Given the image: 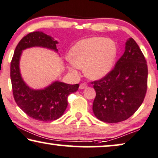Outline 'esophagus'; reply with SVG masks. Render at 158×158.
Here are the masks:
<instances>
[{"mask_svg":"<svg viewBox=\"0 0 158 158\" xmlns=\"http://www.w3.org/2000/svg\"><path fill=\"white\" fill-rule=\"evenodd\" d=\"M87 87V84L85 83H81L80 84V85H79V89H85V88Z\"/></svg>","mask_w":158,"mask_h":158,"instance_id":"obj_1","label":"esophagus"}]
</instances>
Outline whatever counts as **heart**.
Here are the masks:
<instances>
[{
  "label": "heart",
  "mask_w": 158,
  "mask_h": 158,
  "mask_svg": "<svg viewBox=\"0 0 158 158\" xmlns=\"http://www.w3.org/2000/svg\"><path fill=\"white\" fill-rule=\"evenodd\" d=\"M117 55L115 43L104 37H93L77 42L69 52V70L83 68L91 79H100L110 72Z\"/></svg>",
  "instance_id": "obj_1"
}]
</instances>
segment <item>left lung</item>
I'll return each mask as SVG.
<instances>
[{"mask_svg": "<svg viewBox=\"0 0 158 158\" xmlns=\"http://www.w3.org/2000/svg\"><path fill=\"white\" fill-rule=\"evenodd\" d=\"M148 76L144 54L134 40L129 38L114 68L92 82L96 92L92 106L94 115L106 123H118L131 117L144 101Z\"/></svg>", "mask_w": 158, "mask_h": 158, "instance_id": "1", "label": "left lung"}]
</instances>
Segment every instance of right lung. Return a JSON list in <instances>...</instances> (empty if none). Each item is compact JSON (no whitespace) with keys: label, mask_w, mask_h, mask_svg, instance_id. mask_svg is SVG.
<instances>
[{"label":"right lung","mask_w":158,"mask_h":158,"mask_svg":"<svg viewBox=\"0 0 158 158\" xmlns=\"http://www.w3.org/2000/svg\"><path fill=\"white\" fill-rule=\"evenodd\" d=\"M58 42L41 31L29 33L21 40L10 62V80L15 102L29 117L41 121H51L64 114L68 106V97L77 92L79 85L55 81L44 89L29 88L21 77L19 59L23 50L35 47L47 48L58 51Z\"/></svg>","instance_id":"right-lung-1"}]
</instances>
